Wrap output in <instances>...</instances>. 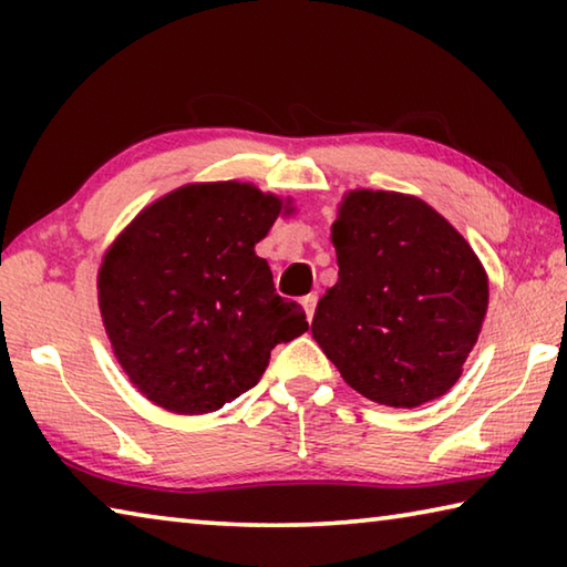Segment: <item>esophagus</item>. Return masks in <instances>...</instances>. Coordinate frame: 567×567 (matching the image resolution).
Wrapping results in <instances>:
<instances>
[{"label": "esophagus", "instance_id": "34e87169", "mask_svg": "<svg viewBox=\"0 0 567 567\" xmlns=\"http://www.w3.org/2000/svg\"><path fill=\"white\" fill-rule=\"evenodd\" d=\"M302 307H305L307 322H312V318H315V307H318V295H305V297H302Z\"/></svg>", "mask_w": 567, "mask_h": 567}]
</instances>
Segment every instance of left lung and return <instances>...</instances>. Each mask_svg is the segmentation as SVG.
I'll return each mask as SVG.
<instances>
[{
    "label": "left lung",
    "instance_id": "obj_1",
    "mask_svg": "<svg viewBox=\"0 0 567 567\" xmlns=\"http://www.w3.org/2000/svg\"><path fill=\"white\" fill-rule=\"evenodd\" d=\"M338 282L312 338L372 402L417 408L455 385L487 312V277L465 237L417 197L358 189L332 225Z\"/></svg>",
    "mask_w": 567,
    "mask_h": 567
}]
</instances>
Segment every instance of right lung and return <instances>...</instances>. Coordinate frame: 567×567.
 <instances>
[{"label": "right lung", "instance_id": "obj_1", "mask_svg": "<svg viewBox=\"0 0 567 567\" xmlns=\"http://www.w3.org/2000/svg\"><path fill=\"white\" fill-rule=\"evenodd\" d=\"M282 203L239 182L169 192L124 229L100 267L104 330L159 408L203 415L260 382L275 344L307 330L255 245Z\"/></svg>", "mask_w": 567, "mask_h": 567}]
</instances>
